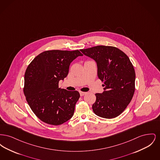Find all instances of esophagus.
Wrapping results in <instances>:
<instances>
[{
    "label": "esophagus",
    "mask_w": 160,
    "mask_h": 160,
    "mask_svg": "<svg viewBox=\"0 0 160 160\" xmlns=\"http://www.w3.org/2000/svg\"><path fill=\"white\" fill-rule=\"evenodd\" d=\"M86 93V92H80V96H81V97L84 96Z\"/></svg>",
    "instance_id": "obj_1"
}]
</instances>
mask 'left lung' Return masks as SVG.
<instances>
[{
	"label": "left lung",
	"instance_id": "obj_1",
	"mask_svg": "<svg viewBox=\"0 0 160 160\" xmlns=\"http://www.w3.org/2000/svg\"><path fill=\"white\" fill-rule=\"evenodd\" d=\"M80 51L96 62L98 77L104 82L103 92L95 93L93 112L106 119L118 116L129 104L135 91L136 74L129 58L111 46H95Z\"/></svg>",
	"mask_w": 160,
	"mask_h": 160
}]
</instances>
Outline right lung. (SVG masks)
Wrapping results in <instances>:
<instances>
[{"label":"right lung","mask_w":160,"mask_h":160,"mask_svg":"<svg viewBox=\"0 0 160 160\" xmlns=\"http://www.w3.org/2000/svg\"><path fill=\"white\" fill-rule=\"evenodd\" d=\"M78 50H49L34 58L26 70L24 93L32 110L42 122L59 125L73 116L80 93L59 88Z\"/></svg>","instance_id":"1"}]
</instances>
